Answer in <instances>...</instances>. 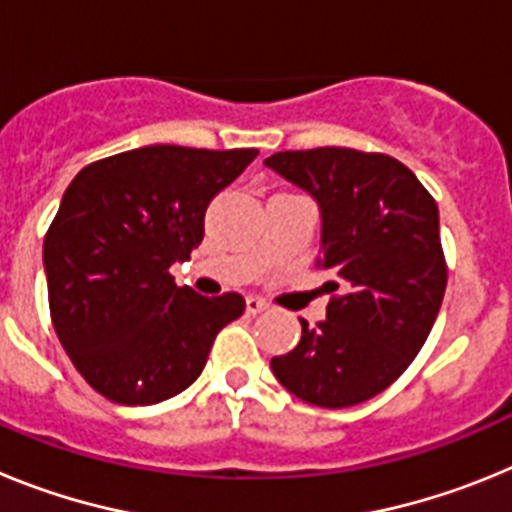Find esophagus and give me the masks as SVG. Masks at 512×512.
Segmentation results:
<instances>
[{"mask_svg": "<svg viewBox=\"0 0 512 512\" xmlns=\"http://www.w3.org/2000/svg\"><path fill=\"white\" fill-rule=\"evenodd\" d=\"M266 307H269V302L261 300V297H256V295L246 297V310L251 312V315H259V312H264Z\"/></svg>", "mask_w": 512, "mask_h": 512, "instance_id": "1", "label": "esophagus"}]
</instances>
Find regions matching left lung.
<instances>
[{"label":"left lung","instance_id":"left-lung-1","mask_svg":"<svg viewBox=\"0 0 512 512\" xmlns=\"http://www.w3.org/2000/svg\"><path fill=\"white\" fill-rule=\"evenodd\" d=\"M266 166L318 200L333 274L325 320L302 323L271 372L318 408H351L387 390L431 333L449 282L438 207L418 176L387 153L354 148L279 151Z\"/></svg>","mask_w":512,"mask_h":512}]
</instances>
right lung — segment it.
Returning a JSON list of instances; mask_svg holds the SVG:
<instances>
[{"label":"right lung","instance_id":"obj_1","mask_svg":"<svg viewBox=\"0 0 512 512\" xmlns=\"http://www.w3.org/2000/svg\"><path fill=\"white\" fill-rule=\"evenodd\" d=\"M256 156L146 146L74 176L45 233L48 305L63 351L102 397L153 405L179 395L243 315L238 292L202 297L169 269L200 246L210 200Z\"/></svg>","mask_w":512,"mask_h":512}]
</instances>
